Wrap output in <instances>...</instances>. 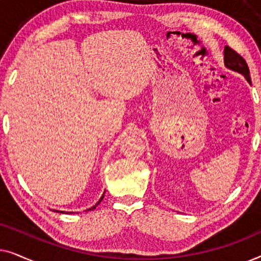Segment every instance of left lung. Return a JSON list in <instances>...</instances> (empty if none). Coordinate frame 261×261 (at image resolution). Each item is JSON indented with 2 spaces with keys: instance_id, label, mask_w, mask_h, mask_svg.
Returning <instances> with one entry per match:
<instances>
[{
  "instance_id": "1",
  "label": "left lung",
  "mask_w": 261,
  "mask_h": 261,
  "mask_svg": "<svg viewBox=\"0 0 261 261\" xmlns=\"http://www.w3.org/2000/svg\"><path fill=\"white\" fill-rule=\"evenodd\" d=\"M224 65L228 69L244 74L248 83L251 84V76H249V69L247 64H246V60L237 51L230 48L229 46L224 47Z\"/></svg>"
}]
</instances>
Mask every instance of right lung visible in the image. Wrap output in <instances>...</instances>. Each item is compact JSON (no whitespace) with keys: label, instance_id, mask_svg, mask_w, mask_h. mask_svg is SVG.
<instances>
[{"label":"right lung","instance_id":"add662e5","mask_svg":"<svg viewBox=\"0 0 261 261\" xmlns=\"http://www.w3.org/2000/svg\"><path fill=\"white\" fill-rule=\"evenodd\" d=\"M103 196H105V195H103ZM103 196H102V197H101V198H99V201H98L97 203H96V204H95L94 206H91V208H90V209H88V210H92V209H95V208H96V206H97V205L99 204V203H101V201H102V199H103ZM60 213H63V212H60Z\"/></svg>","mask_w":261,"mask_h":261}]
</instances>
